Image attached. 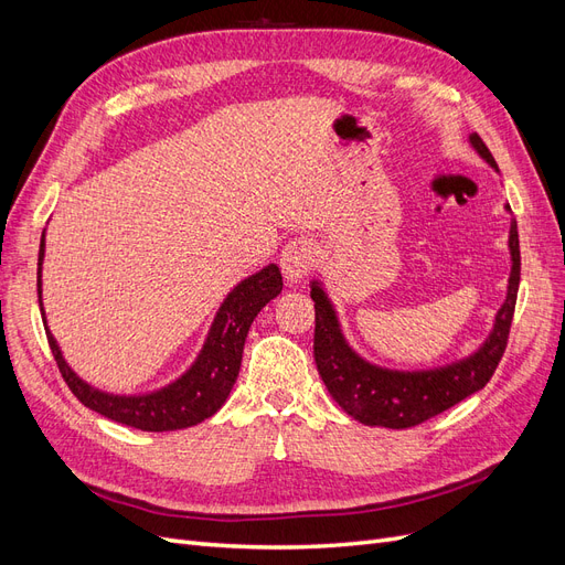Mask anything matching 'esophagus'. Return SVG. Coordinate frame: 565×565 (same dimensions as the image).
<instances>
[{
  "label": "esophagus",
  "mask_w": 565,
  "mask_h": 565,
  "mask_svg": "<svg viewBox=\"0 0 565 565\" xmlns=\"http://www.w3.org/2000/svg\"><path fill=\"white\" fill-rule=\"evenodd\" d=\"M280 268L287 282H297L303 276H309L313 268V243L306 237L287 243L280 254Z\"/></svg>",
  "instance_id": "1"
}]
</instances>
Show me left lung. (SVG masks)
<instances>
[{
    "mask_svg": "<svg viewBox=\"0 0 565 565\" xmlns=\"http://www.w3.org/2000/svg\"><path fill=\"white\" fill-rule=\"evenodd\" d=\"M469 141L473 150L490 167L498 169L492 152L478 134H471ZM509 210V207H507ZM509 252L511 273L507 299L494 316L492 332L483 347L469 358L436 370L401 372L386 370L363 361L341 334L337 313L324 295L320 282L311 285V299L316 301V334L313 355L320 377L328 386L330 396L339 403L347 415L367 426H386V429H409L426 419H431L448 407L465 401L471 393L481 391L492 372L498 370L507 339L511 330V318L516 309V295L521 282V249L516 218H511L509 228Z\"/></svg>",
    "mask_w": 565,
    "mask_h": 565,
    "instance_id": "1",
    "label": "left lung"
}]
</instances>
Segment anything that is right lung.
<instances>
[{
  "mask_svg": "<svg viewBox=\"0 0 565 565\" xmlns=\"http://www.w3.org/2000/svg\"><path fill=\"white\" fill-rule=\"evenodd\" d=\"M42 259L44 233L38 262V297L42 320L46 322L42 309ZM280 292L282 276L276 264H268L259 273H254V276L233 287V292L224 299V303H221L207 341H204V347L191 370L177 382L160 391L146 393V396H113V393L98 391L87 382H82L77 374L67 367L54 334L49 332V328L44 330L63 380L71 386V391L82 405H87L94 413L104 415L113 422L134 426V429L141 431H177L212 417L216 409L226 403L228 393L237 380V372H241L243 347L249 332V324L254 322L256 313Z\"/></svg>",
  "mask_w": 565,
  "mask_h": 565,
  "instance_id": "add662e5",
  "label": "right lung"
}]
</instances>
